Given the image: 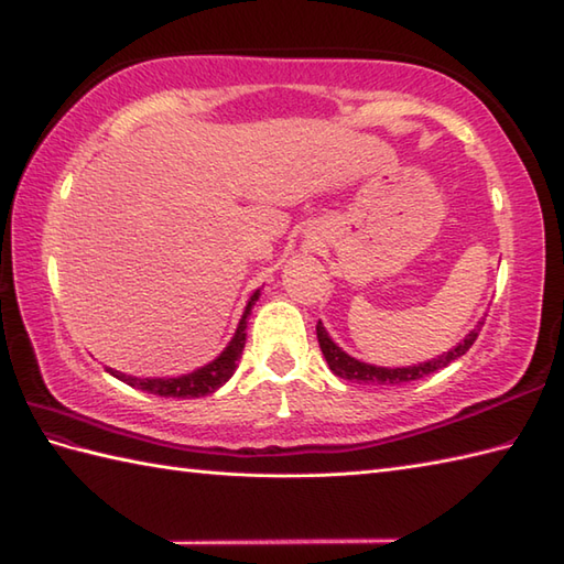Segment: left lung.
<instances>
[{
	"label": "left lung",
	"mask_w": 564,
	"mask_h": 564,
	"mask_svg": "<svg viewBox=\"0 0 564 564\" xmlns=\"http://www.w3.org/2000/svg\"><path fill=\"white\" fill-rule=\"evenodd\" d=\"M482 325V321H480ZM480 325H475V328L463 337V340L454 347L448 349V352L440 355V357H432L430 361H420V365H412V367H377V365H367V361H359L355 357H349L343 347H337L333 343V337L328 335V330L323 328V323L318 321L316 325V335H318V345H321V352L328 361L330 371L335 377L347 379L352 383H365V386H400V383H410V381H420L427 377V373H434L436 369H444L452 365L454 359L463 357L470 349V345L475 343V337H478Z\"/></svg>",
	"instance_id": "left-lung-1"
}]
</instances>
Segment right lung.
<instances>
[{
	"label": "right lung",
	"instance_id": "right-lung-1",
	"mask_svg": "<svg viewBox=\"0 0 564 564\" xmlns=\"http://www.w3.org/2000/svg\"><path fill=\"white\" fill-rule=\"evenodd\" d=\"M260 296V290H256L253 294H250L248 304L243 308V316L239 321V325H236V333L229 340V345L221 349V352L207 361L205 367H199L191 373H183V377H152V379H140V377H130V373H122V371H116L110 369L108 371L112 373V377L120 379L122 383L128 386H134V388H142V391L147 393H154V395H161V398H199V395H207V393H215L217 388H221L224 383H227L231 377L236 367H239V359H241V352H243V345H246V328H248V316H250V308L256 306Z\"/></svg>",
	"mask_w": 564,
	"mask_h": 564
}]
</instances>
